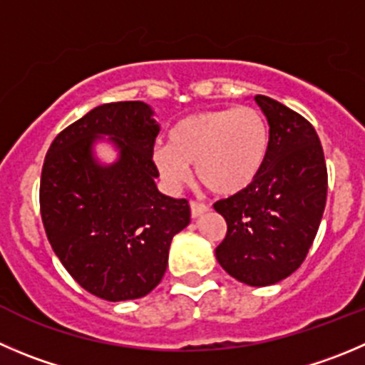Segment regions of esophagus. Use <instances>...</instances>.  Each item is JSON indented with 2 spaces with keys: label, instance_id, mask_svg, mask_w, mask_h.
<instances>
[{
  "label": "esophagus",
  "instance_id": "esophagus-1",
  "mask_svg": "<svg viewBox=\"0 0 365 365\" xmlns=\"http://www.w3.org/2000/svg\"><path fill=\"white\" fill-rule=\"evenodd\" d=\"M190 210H192V217L197 218L200 217V215L206 213V211H210V206H206V204L202 202H197V200H192V202H190Z\"/></svg>",
  "mask_w": 365,
  "mask_h": 365
}]
</instances>
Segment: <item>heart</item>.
I'll return each instance as SVG.
<instances>
[{
	"label": "heart",
	"mask_w": 365,
	"mask_h": 365,
	"mask_svg": "<svg viewBox=\"0 0 365 365\" xmlns=\"http://www.w3.org/2000/svg\"><path fill=\"white\" fill-rule=\"evenodd\" d=\"M269 154V125L255 107L202 110L177 121L168 145H158L152 161L170 190H179L195 165L199 180L215 195L244 192L262 172Z\"/></svg>",
	"instance_id": "heart-1"
}]
</instances>
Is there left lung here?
<instances>
[{
    "label": "left lung",
    "mask_w": 365,
    "mask_h": 365,
    "mask_svg": "<svg viewBox=\"0 0 365 365\" xmlns=\"http://www.w3.org/2000/svg\"><path fill=\"white\" fill-rule=\"evenodd\" d=\"M255 102L269 121V154L249 188L213 204L227 222L215 255L240 283L269 287L307 258L324 213L328 173L310 121L269 96Z\"/></svg>",
    "instance_id": "obj_1"
}]
</instances>
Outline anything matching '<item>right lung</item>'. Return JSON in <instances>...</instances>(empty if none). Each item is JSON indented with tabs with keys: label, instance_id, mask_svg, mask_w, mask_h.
Returning a JSON list of instances; mask_svg holds the SVG:
<instances>
[{
	"label": "right lung",
	"instance_id": "right-lung-1",
	"mask_svg": "<svg viewBox=\"0 0 365 365\" xmlns=\"http://www.w3.org/2000/svg\"><path fill=\"white\" fill-rule=\"evenodd\" d=\"M159 123L145 102L103 103L53 140L41 175L51 249L82 289L106 301L140 299L165 276L172 238L190 224L186 199L155 186ZM98 143L117 152L96 155Z\"/></svg>",
	"mask_w": 365,
	"mask_h": 365
}]
</instances>
